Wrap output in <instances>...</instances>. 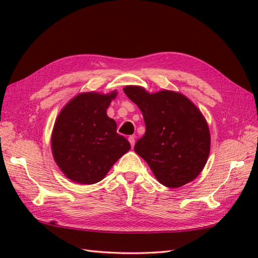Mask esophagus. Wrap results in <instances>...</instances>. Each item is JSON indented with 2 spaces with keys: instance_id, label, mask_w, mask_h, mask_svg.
Listing matches in <instances>:
<instances>
[{
  "instance_id": "1",
  "label": "esophagus",
  "mask_w": 258,
  "mask_h": 258,
  "mask_svg": "<svg viewBox=\"0 0 258 258\" xmlns=\"http://www.w3.org/2000/svg\"><path fill=\"white\" fill-rule=\"evenodd\" d=\"M128 142H130V144H131V146H132V147L135 145V138H134L133 135L130 136V138H128Z\"/></svg>"
}]
</instances>
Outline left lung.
<instances>
[{
  "label": "left lung",
  "instance_id": "1",
  "mask_svg": "<svg viewBox=\"0 0 258 258\" xmlns=\"http://www.w3.org/2000/svg\"><path fill=\"white\" fill-rule=\"evenodd\" d=\"M124 93L143 113L145 134L134 151L146 161L161 184L179 187L197 177L210 154V130L187 97L171 91L150 94L126 86Z\"/></svg>",
  "mask_w": 258,
  "mask_h": 258
}]
</instances>
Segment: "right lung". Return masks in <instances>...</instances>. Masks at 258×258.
<instances>
[{
  "label": "right lung",
  "instance_id": "right-lung-1",
  "mask_svg": "<svg viewBox=\"0 0 258 258\" xmlns=\"http://www.w3.org/2000/svg\"><path fill=\"white\" fill-rule=\"evenodd\" d=\"M116 92L108 95L85 93L74 97L54 125L52 152L61 171L73 182L95 184L131 144L116 133V123L106 108Z\"/></svg>",
  "mask_w": 258,
  "mask_h": 258
}]
</instances>
